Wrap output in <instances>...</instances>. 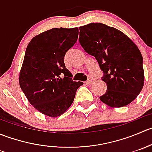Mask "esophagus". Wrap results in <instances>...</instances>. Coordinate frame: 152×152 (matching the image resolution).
<instances>
[{
  "label": "esophagus",
  "instance_id": "esophagus-1",
  "mask_svg": "<svg viewBox=\"0 0 152 152\" xmlns=\"http://www.w3.org/2000/svg\"><path fill=\"white\" fill-rule=\"evenodd\" d=\"M94 82H95V79H93V78H90V79L87 80V85H92V84H93Z\"/></svg>",
  "mask_w": 152,
  "mask_h": 152
}]
</instances>
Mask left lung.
<instances>
[{"mask_svg":"<svg viewBox=\"0 0 152 152\" xmlns=\"http://www.w3.org/2000/svg\"><path fill=\"white\" fill-rule=\"evenodd\" d=\"M79 42L94 56L101 70L107 92L100 96L111 107H122L134 101L142 89V56L137 45L125 34L103 23L79 27Z\"/></svg>","mask_w":152,"mask_h":152,"instance_id":"8db88e82","label":"left lung"}]
</instances>
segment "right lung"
Segmentation results:
<instances>
[{"label":"right lung","mask_w":152,"mask_h":152,"mask_svg":"<svg viewBox=\"0 0 152 152\" xmlns=\"http://www.w3.org/2000/svg\"><path fill=\"white\" fill-rule=\"evenodd\" d=\"M79 28H53L35 36L26 48L19 76L20 88L42 114L58 117L74 100L82 82H73L64 57L78 39Z\"/></svg>","instance_id":"1"}]
</instances>
